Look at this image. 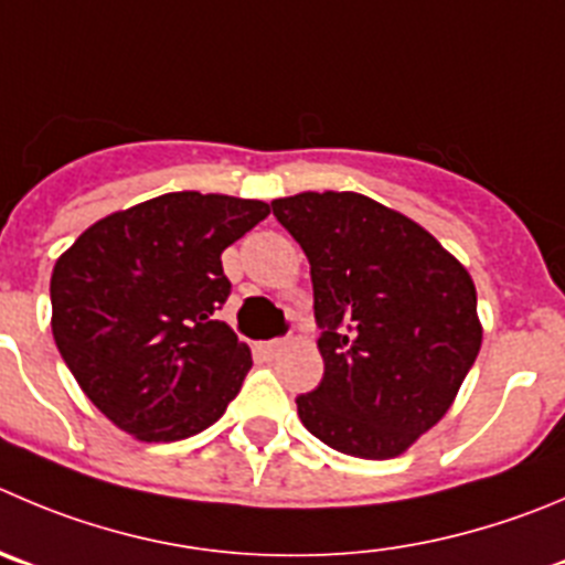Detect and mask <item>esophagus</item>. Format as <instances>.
Returning <instances> with one entry per match:
<instances>
[{"instance_id":"1","label":"esophagus","mask_w":565,"mask_h":565,"mask_svg":"<svg viewBox=\"0 0 565 565\" xmlns=\"http://www.w3.org/2000/svg\"><path fill=\"white\" fill-rule=\"evenodd\" d=\"M286 349V341H260L257 343V354H260L263 360H274L279 352Z\"/></svg>"}]
</instances>
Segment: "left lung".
I'll use <instances>...</instances> for the list:
<instances>
[{
  "mask_svg": "<svg viewBox=\"0 0 565 565\" xmlns=\"http://www.w3.org/2000/svg\"><path fill=\"white\" fill-rule=\"evenodd\" d=\"M310 260L319 388L297 396L308 433L388 460L447 416L482 343L477 288L422 224L354 191L274 199Z\"/></svg>",
  "mask_w": 565,
  "mask_h": 565,
  "instance_id": "8db88e82",
  "label": "left lung"
}]
</instances>
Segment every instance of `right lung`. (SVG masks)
Segmentation results:
<instances>
[{
  "label": "right lung",
  "mask_w": 565,
  "mask_h": 565,
  "mask_svg": "<svg viewBox=\"0 0 565 565\" xmlns=\"http://www.w3.org/2000/svg\"><path fill=\"white\" fill-rule=\"evenodd\" d=\"M271 213L260 199L174 191L90 224L52 268V335L83 394L160 444L224 416L252 352L216 319L222 252Z\"/></svg>",
  "instance_id": "add662e5"
}]
</instances>
